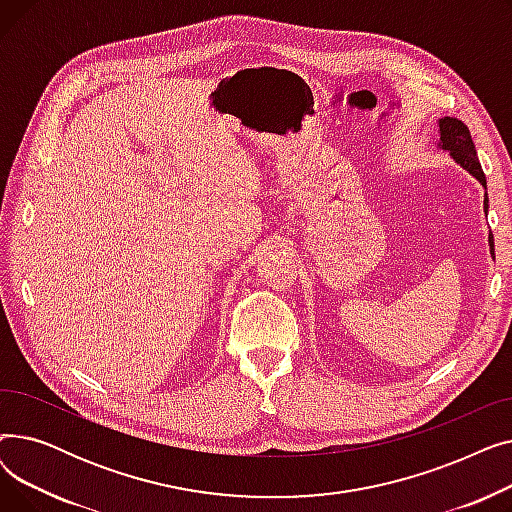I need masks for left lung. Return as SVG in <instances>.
<instances>
[{"mask_svg":"<svg viewBox=\"0 0 512 512\" xmlns=\"http://www.w3.org/2000/svg\"><path fill=\"white\" fill-rule=\"evenodd\" d=\"M440 147L448 149L456 164H461L471 176H475L481 182L483 188H486V184H488L486 174H483V170H481L475 145L471 141V132L465 122H461L459 118H450V116L442 118L440 120ZM483 209L488 211V195H486V201H483ZM490 249L494 255V236L492 234H490Z\"/></svg>","mask_w":512,"mask_h":512,"instance_id":"obj_1","label":"left lung"}]
</instances>
